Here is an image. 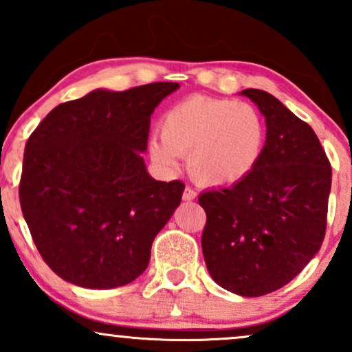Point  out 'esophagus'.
Instances as JSON below:
<instances>
[{"label":"esophagus","mask_w":352,"mask_h":352,"mask_svg":"<svg viewBox=\"0 0 352 352\" xmlns=\"http://www.w3.org/2000/svg\"><path fill=\"white\" fill-rule=\"evenodd\" d=\"M184 200H187V201H192V200H195L197 199V192L195 190H193L192 187H185V190H184Z\"/></svg>","instance_id":"esophagus-1"}]
</instances>
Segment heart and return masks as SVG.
<instances>
[{"label": "heart", "instance_id": "b5f03b06", "mask_svg": "<svg viewBox=\"0 0 352 352\" xmlns=\"http://www.w3.org/2000/svg\"><path fill=\"white\" fill-rule=\"evenodd\" d=\"M162 137L148 142L152 159L175 168L188 157V172L212 187L238 184L256 167L265 147L263 117L246 102L190 96L165 112Z\"/></svg>", "mask_w": 352, "mask_h": 352}]
</instances>
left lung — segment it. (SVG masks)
<instances>
[{
	"mask_svg": "<svg viewBox=\"0 0 352 352\" xmlns=\"http://www.w3.org/2000/svg\"><path fill=\"white\" fill-rule=\"evenodd\" d=\"M241 94L266 120L256 167L230 187L207 190L201 250L215 283L240 296L283 288L309 263L326 233L331 164L318 135L274 96Z\"/></svg>",
	"mask_w": 352,
	"mask_h": 352,
	"instance_id": "left-lung-1",
	"label": "left lung"
}]
</instances>
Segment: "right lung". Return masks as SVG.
Listing matches in <instances>:
<instances>
[{"label": "right lung", "instance_id": "obj_1", "mask_svg": "<svg viewBox=\"0 0 352 352\" xmlns=\"http://www.w3.org/2000/svg\"><path fill=\"white\" fill-rule=\"evenodd\" d=\"M177 82L89 92L59 104L24 148L19 204L46 265L89 289L134 281L180 205V180L145 168L151 116Z\"/></svg>", "mask_w": 352, "mask_h": 352}]
</instances>
